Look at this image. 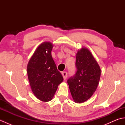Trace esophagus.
<instances>
[{
    "mask_svg": "<svg viewBox=\"0 0 125 125\" xmlns=\"http://www.w3.org/2000/svg\"><path fill=\"white\" fill-rule=\"evenodd\" d=\"M67 73L66 72V71H64V72H62V76H63V79H64V80H65L66 79V78H67Z\"/></svg>",
    "mask_w": 125,
    "mask_h": 125,
    "instance_id": "1",
    "label": "esophagus"
}]
</instances>
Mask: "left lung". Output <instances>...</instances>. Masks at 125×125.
I'll return each mask as SVG.
<instances>
[{"label":"left lung","instance_id":"left-lung-1","mask_svg":"<svg viewBox=\"0 0 125 125\" xmlns=\"http://www.w3.org/2000/svg\"><path fill=\"white\" fill-rule=\"evenodd\" d=\"M77 71L68 84L73 101L77 103L86 102L96 90L100 78L101 70L90 50L82 47L76 54Z\"/></svg>","mask_w":125,"mask_h":125}]
</instances>
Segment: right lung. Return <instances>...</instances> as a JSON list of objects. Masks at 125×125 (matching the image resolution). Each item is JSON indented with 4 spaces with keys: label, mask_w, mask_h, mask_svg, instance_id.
Returning a JSON list of instances; mask_svg holds the SVG:
<instances>
[{
    "label": "right lung",
    "mask_w": 125,
    "mask_h": 125,
    "mask_svg": "<svg viewBox=\"0 0 125 125\" xmlns=\"http://www.w3.org/2000/svg\"><path fill=\"white\" fill-rule=\"evenodd\" d=\"M53 44L45 41L37 47L29 60L27 75L34 94L40 100H52L63 78L52 56Z\"/></svg>",
    "instance_id": "right-lung-1"
}]
</instances>
